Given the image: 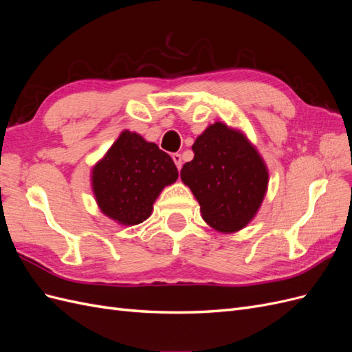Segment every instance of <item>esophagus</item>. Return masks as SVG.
<instances>
[{
  "label": "esophagus",
  "mask_w": 352,
  "mask_h": 352,
  "mask_svg": "<svg viewBox=\"0 0 352 352\" xmlns=\"http://www.w3.org/2000/svg\"><path fill=\"white\" fill-rule=\"evenodd\" d=\"M172 158H173V162H175V164H176V167H177V170H180L182 168V154H179V153H175V154H172Z\"/></svg>",
  "instance_id": "34e87169"
}]
</instances>
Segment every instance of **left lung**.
<instances>
[{
  "label": "left lung",
  "mask_w": 352,
  "mask_h": 352,
  "mask_svg": "<svg viewBox=\"0 0 352 352\" xmlns=\"http://www.w3.org/2000/svg\"><path fill=\"white\" fill-rule=\"evenodd\" d=\"M194 160L180 170L206 223L223 233L245 228L257 214L269 184L261 155L242 132L216 122L192 145Z\"/></svg>",
  "instance_id": "obj_1"
}]
</instances>
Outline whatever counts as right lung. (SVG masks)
<instances>
[{
    "label": "right lung",
    "instance_id": "right-lung-1",
    "mask_svg": "<svg viewBox=\"0 0 352 352\" xmlns=\"http://www.w3.org/2000/svg\"><path fill=\"white\" fill-rule=\"evenodd\" d=\"M179 173L172 157L141 135L124 131L92 168V189L105 216L124 226L151 216L163 188Z\"/></svg>",
    "mask_w": 352,
    "mask_h": 352
}]
</instances>
